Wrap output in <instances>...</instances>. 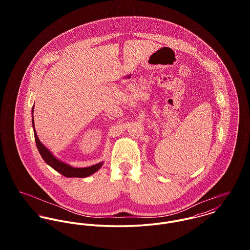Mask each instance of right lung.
<instances>
[{"label": "right lung", "instance_id": "right-lung-1", "mask_svg": "<svg viewBox=\"0 0 250 250\" xmlns=\"http://www.w3.org/2000/svg\"><path fill=\"white\" fill-rule=\"evenodd\" d=\"M33 112H34V107H33ZM33 127H34V131H35L36 146H37V149H38L42 159L46 162V164H48L51 167H53L55 170H57L58 172H60L63 176H65V177H78V178L87 177V176L93 174L94 172H96L102 167L103 163H99V164H96V165L91 166L89 167L76 168V167H72L70 166L59 161L57 158H55L52 155V153L38 140V137L36 135V128H35L34 115H33Z\"/></svg>", "mask_w": 250, "mask_h": 250}]
</instances>
